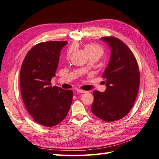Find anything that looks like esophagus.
<instances>
[{"label": "esophagus", "instance_id": "obj_1", "mask_svg": "<svg viewBox=\"0 0 159 159\" xmlns=\"http://www.w3.org/2000/svg\"><path fill=\"white\" fill-rule=\"evenodd\" d=\"M76 91H77L78 93H86V91L83 90H81V89H77Z\"/></svg>", "mask_w": 159, "mask_h": 159}]
</instances>
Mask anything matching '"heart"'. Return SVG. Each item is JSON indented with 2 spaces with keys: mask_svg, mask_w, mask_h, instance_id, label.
Here are the masks:
<instances>
[{
  "mask_svg": "<svg viewBox=\"0 0 159 159\" xmlns=\"http://www.w3.org/2000/svg\"><path fill=\"white\" fill-rule=\"evenodd\" d=\"M84 48H85V50L90 56H98L101 57L103 54V49L99 45L96 43H91L86 44Z\"/></svg>",
  "mask_w": 159,
  "mask_h": 159,
  "instance_id": "1",
  "label": "heart"
}]
</instances>
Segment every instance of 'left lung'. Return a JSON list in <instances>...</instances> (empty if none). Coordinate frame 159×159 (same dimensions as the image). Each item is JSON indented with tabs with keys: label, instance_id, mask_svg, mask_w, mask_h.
Listing matches in <instances>:
<instances>
[{
	"label": "left lung",
	"instance_id": "left-lung-1",
	"mask_svg": "<svg viewBox=\"0 0 159 159\" xmlns=\"http://www.w3.org/2000/svg\"><path fill=\"white\" fill-rule=\"evenodd\" d=\"M110 48V61L103 73L106 86L104 93L94 90L92 112L106 122H114L128 114L138 93L140 75L132 52L114 37H102Z\"/></svg>",
	"mask_w": 159,
	"mask_h": 159
}]
</instances>
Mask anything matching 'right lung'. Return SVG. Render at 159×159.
<instances>
[{"label": "right lung", "mask_w": 159, "mask_h": 159, "mask_svg": "<svg viewBox=\"0 0 159 159\" xmlns=\"http://www.w3.org/2000/svg\"><path fill=\"white\" fill-rule=\"evenodd\" d=\"M66 41L39 43L27 53L20 70V90L24 103L34 120L52 127L61 122L72 103L73 91L51 86L59 56Z\"/></svg>", "instance_id": "add662e5"}]
</instances>
